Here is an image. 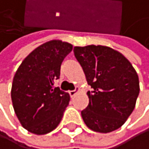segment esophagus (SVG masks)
Instances as JSON below:
<instances>
[{
  "instance_id": "esophagus-1",
  "label": "esophagus",
  "mask_w": 149,
  "mask_h": 149,
  "mask_svg": "<svg viewBox=\"0 0 149 149\" xmlns=\"http://www.w3.org/2000/svg\"><path fill=\"white\" fill-rule=\"evenodd\" d=\"M78 91H79V89H78V88H75L74 90H72V91H70V92H69V94H70V96L72 97H74L75 95L77 94V92H78Z\"/></svg>"
}]
</instances>
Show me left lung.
I'll return each instance as SVG.
<instances>
[{
	"label": "left lung",
	"mask_w": 149,
	"mask_h": 149,
	"mask_svg": "<svg viewBox=\"0 0 149 149\" xmlns=\"http://www.w3.org/2000/svg\"><path fill=\"white\" fill-rule=\"evenodd\" d=\"M88 84L89 104L81 111L93 131L109 133L120 128L133 112L140 93L138 74L120 52L105 46L74 47Z\"/></svg>",
	"instance_id": "obj_1"
}]
</instances>
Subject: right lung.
<instances>
[{
    "label": "right lung",
    "instance_id": "add662e5",
    "mask_svg": "<svg viewBox=\"0 0 149 149\" xmlns=\"http://www.w3.org/2000/svg\"><path fill=\"white\" fill-rule=\"evenodd\" d=\"M72 45L52 40L24 59L14 75L11 100L15 114L27 131L44 135L55 129L70 101V95L53 87L64 58Z\"/></svg>",
    "mask_w": 149,
    "mask_h": 149
}]
</instances>
